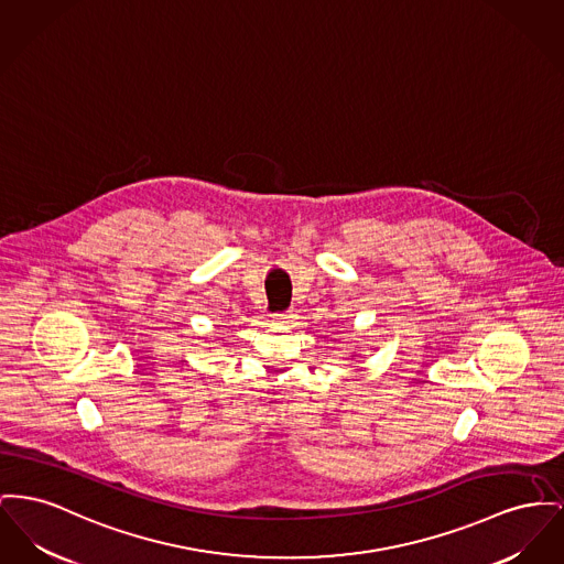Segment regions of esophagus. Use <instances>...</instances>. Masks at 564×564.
<instances>
[{"mask_svg": "<svg viewBox=\"0 0 564 564\" xmlns=\"http://www.w3.org/2000/svg\"><path fill=\"white\" fill-rule=\"evenodd\" d=\"M294 319H296V317H294L292 313H283V315H274V317H272V324H274V326H292Z\"/></svg>", "mask_w": 564, "mask_h": 564, "instance_id": "esophagus-1", "label": "esophagus"}]
</instances>
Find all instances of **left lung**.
Here are the masks:
<instances>
[{"label":"left lung","instance_id":"obj_1","mask_svg":"<svg viewBox=\"0 0 564 564\" xmlns=\"http://www.w3.org/2000/svg\"><path fill=\"white\" fill-rule=\"evenodd\" d=\"M354 358H356V356H351V360H354Z\"/></svg>","mask_w":564,"mask_h":564}]
</instances>
